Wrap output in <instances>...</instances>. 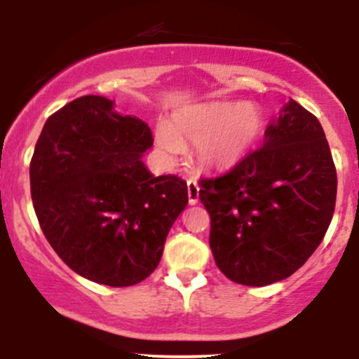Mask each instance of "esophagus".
Masks as SVG:
<instances>
[{"mask_svg":"<svg viewBox=\"0 0 359 359\" xmlns=\"http://www.w3.org/2000/svg\"><path fill=\"white\" fill-rule=\"evenodd\" d=\"M187 196H189V205H196L200 201V186L196 180H187Z\"/></svg>","mask_w":359,"mask_h":359,"instance_id":"obj_1","label":"esophagus"}]
</instances>
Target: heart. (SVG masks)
I'll return each instance as SVG.
<instances>
[{
    "label": "heart",
    "instance_id": "obj_1",
    "mask_svg": "<svg viewBox=\"0 0 359 359\" xmlns=\"http://www.w3.org/2000/svg\"><path fill=\"white\" fill-rule=\"evenodd\" d=\"M264 133L262 111L250 102H208L172 116L159 126L156 142L166 158L194 144V159L203 170L227 172L240 165Z\"/></svg>",
    "mask_w": 359,
    "mask_h": 359
}]
</instances>
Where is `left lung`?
<instances>
[{
  "mask_svg": "<svg viewBox=\"0 0 359 359\" xmlns=\"http://www.w3.org/2000/svg\"><path fill=\"white\" fill-rule=\"evenodd\" d=\"M200 187L217 267L234 283L266 287L292 276L320 247L337 172L318 118L290 100L260 149Z\"/></svg>",
  "mask_w": 359,
  "mask_h": 359,
  "instance_id": "obj_1",
  "label": "left lung"
}]
</instances>
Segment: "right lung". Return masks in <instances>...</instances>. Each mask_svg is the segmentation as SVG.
<instances>
[{
    "mask_svg": "<svg viewBox=\"0 0 359 359\" xmlns=\"http://www.w3.org/2000/svg\"><path fill=\"white\" fill-rule=\"evenodd\" d=\"M151 128L114 102L85 95L46 119L29 177L43 234L79 276L132 287L158 267L187 184L154 177L142 163Z\"/></svg>",
    "mask_w": 359,
    "mask_h": 359,
    "instance_id": "obj_1",
    "label": "right lung"
}]
</instances>
